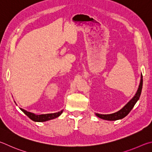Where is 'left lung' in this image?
Returning <instances> with one entry per match:
<instances>
[{"label": "left lung", "mask_w": 152, "mask_h": 152, "mask_svg": "<svg viewBox=\"0 0 152 152\" xmlns=\"http://www.w3.org/2000/svg\"><path fill=\"white\" fill-rule=\"evenodd\" d=\"M142 86H143V76L142 75H141V81L139 86V88L137 89V91L134 97L129 101V102L127 103V104L124 106V107L121 109V110L118 111V112H115L114 113L111 114H107V115H103V114H99L96 113V115L101 119H105V120L108 121H115L118 119H122L128 115V113L131 111V110L134 107V105L137 100L140 99L141 93H142Z\"/></svg>", "instance_id": "1"}]
</instances>
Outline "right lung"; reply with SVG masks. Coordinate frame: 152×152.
<instances>
[{"label":"right lung","instance_id":"obj_1","mask_svg":"<svg viewBox=\"0 0 152 152\" xmlns=\"http://www.w3.org/2000/svg\"><path fill=\"white\" fill-rule=\"evenodd\" d=\"M20 109V110L27 115L29 118L34 121H39V122H42V121H46L48 120H50V119H55L57 117L59 116L61 113H63V110L61 111H58L57 113H49V114H42V115H36V114L28 112L26 110H23V109Z\"/></svg>","mask_w":152,"mask_h":152}]
</instances>
